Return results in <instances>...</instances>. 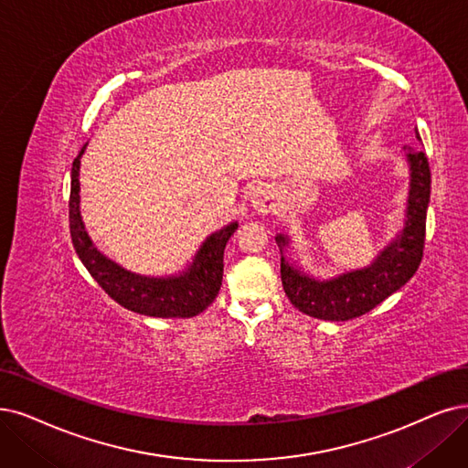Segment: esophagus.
Returning a JSON list of instances; mask_svg holds the SVG:
<instances>
[{"label":"esophagus","mask_w":468,"mask_h":468,"mask_svg":"<svg viewBox=\"0 0 468 468\" xmlns=\"http://www.w3.org/2000/svg\"><path fill=\"white\" fill-rule=\"evenodd\" d=\"M251 205L257 211L267 213V211H271V196L265 190H255L251 194Z\"/></svg>","instance_id":"34e87169"}]
</instances>
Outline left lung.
I'll return each mask as SVG.
<instances>
[{"label": "left lung", "instance_id": "8db88e82", "mask_svg": "<svg viewBox=\"0 0 468 468\" xmlns=\"http://www.w3.org/2000/svg\"><path fill=\"white\" fill-rule=\"evenodd\" d=\"M420 142L419 130L415 128ZM410 171L405 227L372 259L368 267L349 271L328 280H316L288 263L286 234L276 236L280 248V276L295 309L321 321H351L380 305L386 297L405 286L417 272L426 236V209L430 203V166L424 149L405 147Z\"/></svg>", "mask_w": 468, "mask_h": 468}]
</instances>
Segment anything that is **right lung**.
I'll return each mask as SVG.
<instances>
[{
  "label": "right lung",
  "instance_id": "obj_1",
  "mask_svg": "<svg viewBox=\"0 0 468 468\" xmlns=\"http://www.w3.org/2000/svg\"><path fill=\"white\" fill-rule=\"evenodd\" d=\"M86 145L80 149L70 171V199L69 222L72 246L88 272L96 282L113 297L119 305L159 319H190L207 309L222 284V257L227 241L236 232L238 222L213 232L203 241L188 269L173 276H142L130 272L105 257L90 239L80 217V157Z\"/></svg>",
  "mask_w": 468,
  "mask_h": 468
}]
</instances>
